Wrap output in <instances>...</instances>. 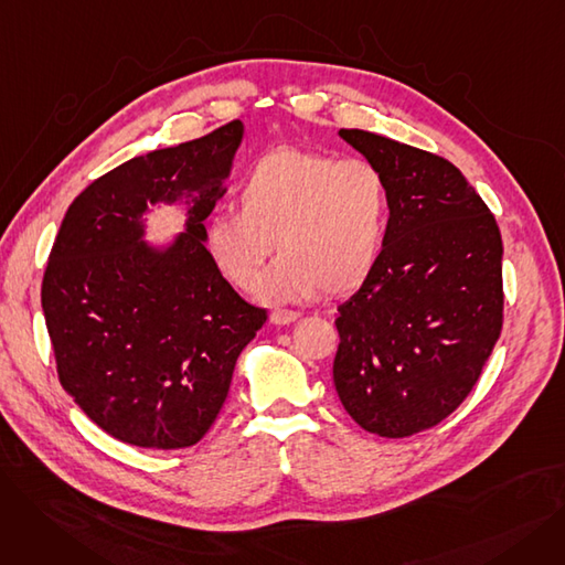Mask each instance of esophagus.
I'll return each mask as SVG.
<instances>
[{"label":"esophagus","mask_w":565,"mask_h":565,"mask_svg":"<svg viewBox=\"0 0 565 565\" xmlns=\"http://www.w3.org/2000/svg\"><path fill=\"white\" fill-rule=\"evenodd\" d=\"M298 318H300V311H288V309H279V311L270 313L273 324H288V322H295Z\"/></svg>","instance_id":"34e87169"}]
</instances>
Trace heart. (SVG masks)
Wrapping results in <instances>:
<instances>
[{
  "instance_id": "heart-1",
  "label": "heart",
  "mask_w": 565,
  "mask_h": 565,
  "mask_svg": "<svg viewBox=\"0 0 565 565\" xmlns=\"http://www.w3.org/2000/svg\"><path fill=\"white\" fill-rule=\"evenodd\" d=\"M235 207L205 222V252L222 277L252 290L275 242L280 256L256 298L277 307L322 288L341 295L369 277L387 226V185L364 160L277 148L249 167Z\"/></svg>"
}]
</instances>
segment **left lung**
Here are the masks:
<instances>
[{
  "mask_svg": "<svg viewBox=\"0 0 565 565\" xmlns=\"http://www.w3.org/2000/svg\"><path fill=\"white\" fill-rule=\"evenodd\" d=\"M339 137L387 185L390 220L364 284L339 305L334 387L380 437L426 430L467 398L501 332V235L449 160L366 130Z\"/></svg>",
  "mask_w": 565,
  "mask_h": 565,
  "instance_id": "8db88e82",
  "label": "left lung"
}]
</instances>
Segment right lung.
Listing matches in <instances>:
<instances>
[{
	"label": "right lung",
	"instance_id": "right-lung-1",
	"mask_svg": "<svg viewBox=\"0 0 565 565\" xmlns=\"http://www.w3.org/2000/svg\"><path fill=\"white\" fill-rule=\"evenodd\" d=\"M243 137L233 121L111 169L71 203L52 245L41 302L58 380L88 419L132 447L196 444L265 322L203 243ZM160 202L183 204L184 224L151 244L145 215Z\"/></svg>",
	"mask_w": 565,
	"mask_h": 565
}]
</instances>
